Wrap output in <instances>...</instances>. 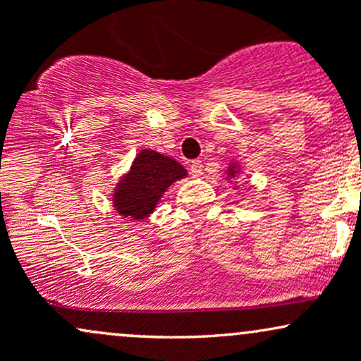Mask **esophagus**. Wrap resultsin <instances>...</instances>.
I'll list each match as a JSON object with an SVG mask.
<instances>
[{
    "mask_svg": "<svg viewBox=\"0 0 361 361\" xmlns=\"http://www.w3.org/2000/svg\"><path fill=\"white\" fill-rule=\"evenodd\" d=\"M202 161L200 159H195L192 161V164H190V173H192V176H200L202 175Z\"/></svg>",
    "mask_w": 361,
    "mask_h": 361,
    "instance_id": "1",
    "label": "esophagus"
}]
</instances>
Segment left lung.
<instances>
[{"mask_svg":"<svg viewBox=\"0 0 361 361\" xmlns=\"http://www.w3.org/2000/svg\"><path fill=\"white\" fill-rule=\"evenodd\" d=\"M233 168H234V166H233ZM233 168H231V169H229V173H234V171H233Z\"/></svg>","mask_w":361,"mask_h":361,"instance_id":"left-lung-1","label":"left lung"}]
</instances>
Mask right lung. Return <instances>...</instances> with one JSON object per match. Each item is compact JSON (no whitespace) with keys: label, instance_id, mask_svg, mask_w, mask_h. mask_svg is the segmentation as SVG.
Segmentation results:
<instances>
[{"label":"right lung","instance_id":"obj_1","mask_svg":"<svg viewBox=\"0 0 361 361\" xmlns=\"http://www.w3.org/2000/svg\"><path fill=\"white\" fill-rule=\"evenodd\" d=\"M186 176V169L171 157L144 149L132 163L128 175L120 181L114 195V205L123 217H147L166 188Z\"/></svg>","mask_w":361,"mask_h":361}]
</instances>
